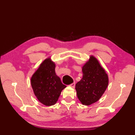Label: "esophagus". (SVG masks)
Here are the masks:
<instances>
[{
  "label": "esophagus",
  "instance_id": "obj_1",
  "mask_svg": "<svg viewBox=\"0 0 135 135\" xmlns=\"http://www.w3.org/2000/svg\"><path fill=\"white\" fill-rule=\"evenodd\" d=\"M75 82H74V83H73V84H70V86H71V87H72V88H74L75 87Z\"/></svg>",
  "mask_w": 135,
  "mask_h": 135
}]
</instances>
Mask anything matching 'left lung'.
<instances>
[{"instance_id":"obj_1","label":"left lung","mask_w":135,"mask_h":135,"mask_svg":"<svg viewBox=\"0 0 135 135\" xmlns=\"http://www.w3.org/2000/svg\"><path fill=\"white\" fill-rule=\"evenodd\" d=\"M83 77L75 85L77 96L82 104L89 105L96 102L107 88L108 78L97 60L90 56L82 67Z\"/></svg>"}]
</instances>
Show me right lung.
<instances>
[{"label":"right lung","instance_id":"1","mask_svg":"<svg viewBox=\"0 0 135 135\" xmlns=\"http://www.w3.org/2000/svg\"><path fill=\"white\" fill-rule=\"evenodd\" d=\"M33 92L39 101L47 106L56 104L65 88L55 73V64L50 58L44 60L31 79Z\"/></svg>","mask_w":135,"mask_h":135}]
</instances>
